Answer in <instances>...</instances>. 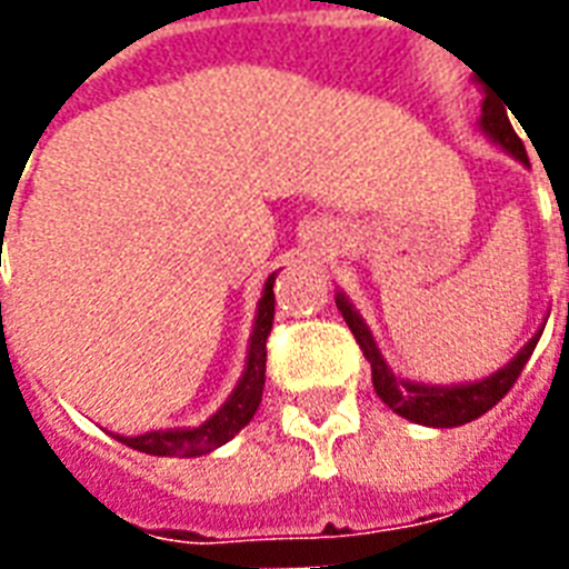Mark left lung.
<instances>
[{"label": "left lung", "instance_id": "1", "mask_svg": "<svg viewBox=\"0 0 569 569\" xmlns=\"http://www.w3.org/2000/svg\"><path fill=\"white\" fill-rule=\"evenodd\" d=\"M482 129L491 141H498L503 150L521 159L525 166H528V153H525V144H521V138L516 134L512 123H509V113L507 108L486 92V102H482ZM338 310L347 319L349 331H352V338L365 352V359L370 361V380H373V391L380 395L382 403H389L391 410L403 419H410L416 425H431V428H456V425L473 422L482 413H488L495 403L507 395L516 380L521 377V370L531 359L533 347H537V338L528 340V347L521 349L516 359L509 361L507 368H500L498 373H491L488 380L482 382H470V386H449V389H435V386H419V382H403L398 380L395 373L389 370V365L382 361L380 349L370 338L368 326L361 322V317L352 310L347 298L338 296Z\"/></svg>", "mask_w": 569, "mask_h": 569}]
</instances>
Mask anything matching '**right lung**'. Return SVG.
Segmentation results:
<instances>
[{"instance_id": "obj_1", "label": "right lung", "mask_w": 569, "mask_h": 569, "mask_svg": "<svg viewBox=\"0 0 569 569\" xmlns=\"http://www.w3.org/2000/svg\"><path fill=\"white\" fill-rule=\"evenodd\" d=\"M273 277L264 283V296L259 301V317L250 338V356H247V370H243L238 389L231 391V398L222 403L217 413L199 428H168V431H147L141 437H117L120 443L132 446L147 456H171V458H192L204 456L217 446L229 443L231 437L250 422L259 403H262L264 389V361H268V335L273 326Z\"/></svg>"}]
</instances>
